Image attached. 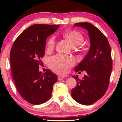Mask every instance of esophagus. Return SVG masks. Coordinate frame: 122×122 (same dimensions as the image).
<instances>
[{
	"label": "esophagus",
	"mask_w": 122,
	"mask_h": 122,
	"mask_svg": "<svg viewBox=\"0 0 122 122\" xmlns=\"http://www.w3.org/2000/svg\"><path fill=\"white\" fill-rule=\"evenodd\" d=\"M64 77H63V76H58V81H61V80H63L64 79Z\"/></svg>",
	"instance_id": "obj_1"
}]
</instances>
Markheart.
Segmentation results:
<instances>
[{
	"mask_svg": "<svg viewBox=\"0 0 122 122\" xmlns=\"http://www.w3.org/2000/svg\"><path fill=\"white\" fill-rule=\"evenodd\" d=\"M62 36L73 47L79 46L84 41V37L83 34L78 30H69L62 33ZM55 38L51 36L48 39L46 44V49L51 51L55 46ZM76 63L74 58L68 56L57 55L50 58L48 64L50 68L55 72L60 74H66L69 71V68Z\"/></svg>",
	"mask_w": 122,
	"mask_h": 122,
	"instance_id": "1",
	"label": "heart"
}]
</instances>
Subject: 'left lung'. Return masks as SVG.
I'll use <instances>...</instances> for the list:
<instances>
[{
    "label": "left lung",
    "mask_w": 122,
    "mask_h": 122,
    "mask_svg": "<svg viewBox=\"0 0 122 122\" xmlns=\"http://www.w3.org/2000/svg\"><path fill=\"white\" fill-rule=\"evenodd\" d=\"M88 31L91 46L83 61L75 69L76 72L85 71L82 79L77 75L73 77L77 84L71 90V97L83 105H91L104 96L107 91L112 69V59L109 43L100 30L89 23H76Z\"/></svg>",
    "instance_id": "8db88e82"
}]
</instances>
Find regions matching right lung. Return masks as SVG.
Instances as JSON below:
<instances>
[{
	"mask_svg": "<svg viewBox=\"0 0 122 122\" xmlns=\"http://www.w3.org/2000/svg\"><path fill=\"white\" fill-rule=\"evenodd\" d=\"M59 25L34 24L15 39L10 53L12 76L20 96L32 104L46 102L51 96L57 76L49 69L39 71L46 39Z\"/></svg>",
	"mask_w": 122,
	"mask_h": 122,
	"instance_id": "obj_1",
	"label": "right lung"
}]
</instances>
